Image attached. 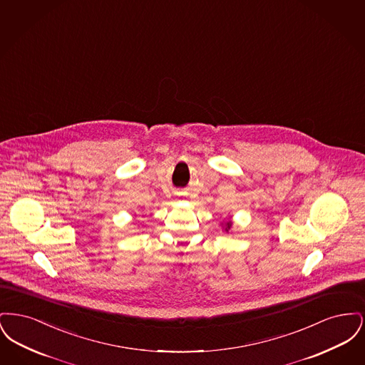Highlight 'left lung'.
Here are the masks:
<instances>
[{"mask_svg":"<svg viewBox=\"0 0 365 365\" xmlns=\"http://www.w3.org/2000/svg\"><path fill=\"white\" fill-rule=\"evenodd\" d=\"M231 226H232V223H231V222H227V223H226L227 232H228V230H230V228H231Z\"/></svg>","mask_w":365,"mask_h":365,"instance_id":"left-lung-1","label":"left lung"}]
</instances>
